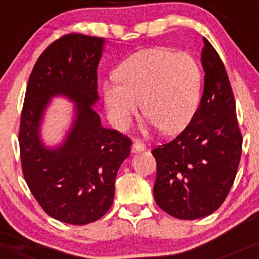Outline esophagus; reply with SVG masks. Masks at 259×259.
<instances>
[{"label": "esophagus", "mask_w": 259, "mask_h": 259, "mask_svg": "<svg viewBox=\"0 0 259 259\" xmlns=\"http://www.w3.org/2000/svg\"><path fill=\"white\" fill-rule=\"evenodd\" d=\"M132 150H134L135 153L137 152H143V150H145V145H144L141 141H134V144H132Z\"/></svg>", "instance_id": "1"}]
</instances>
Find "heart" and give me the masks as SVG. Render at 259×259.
Returning a JSON list of instances; mask_svg holds the SVG:
<instances>
[{
	"label": "heart",
	"mask_w": 259,
	"mask_h": 259,
	"mask_svg": "<svg viewBox=\"0 0 259 259\" xmlns=\"http://www.w3.org/2000/svg\"><path fill=\"white\" fill-rule=\"evenodd\" d=\"M119 81L104 85L105 104L118 127L124 128L141 110L152 124L176 134L188 124L200 101L202 74L187 53L166 48L139 52L116 71Z\"/></svg>",
	"instance_id": "1"
}]
</instances>
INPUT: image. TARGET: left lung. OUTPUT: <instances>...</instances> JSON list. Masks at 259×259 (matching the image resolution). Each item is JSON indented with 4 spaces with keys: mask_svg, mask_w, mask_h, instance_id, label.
Listing matches in <instances>:
<instances>
[{
    "mask_svg": "<svg viewBox=\"0 0 259 259\" xmlns=\"http://www.w3.org/2000/svg\"><path fill=\"white\" fill-rule=\"evenodd\" d=\"M201 63L205 84L200 106L182 134L152 152L157 161L155 202L174 218L188 221L210 215L224 202L242 148L227 71L206 38Z\"/></svg>",
    "mask_w": 259,
    "mask_h": 259,
    "instance_id": "1",
    "label": "left lung"
}]
</instances>
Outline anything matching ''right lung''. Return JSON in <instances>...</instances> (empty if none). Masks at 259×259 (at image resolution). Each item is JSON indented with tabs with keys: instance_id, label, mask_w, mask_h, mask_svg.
I'll list each match as a JSON object with an SVG mask.
<instances>
[{
	"instance_id": "obj_1",
	"label": "right lung",
	"mask_w": 259,
	"mask_h": 259,
	"mask_svg": "<svg viewBox=\"0 0 259 259\" xmlns=\"http://www.w3.org/2000/svg\"><path fill=\"white\" fill-rule=\"evenodd\" d=\"M104 42L81 33L52 42L29 75L20 116V161L29 191L48 215L75 226L98 221L111 207L116 174L131 152V139L102 127L93 107ZM57 94L77 102V118L64 145L48 150L38 125Z\"/></svg>"
}]
</instances>
